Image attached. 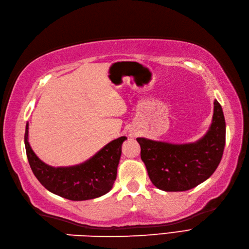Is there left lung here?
Listing matches in <instances>:
<instances>
[{
    "label": "left lung",
    "mask_w": 249,
    "mask_h": 249,
    "mask_svg": "<svg viewBox=\"0 0 249 249\" xmlns=\"http://www.w3.org/2000/svg\"><path fill=\"white\" fill-rule=\"evenodd\" d=\"M213 123L201 140L169 144L138 138L141 159L154 185L165 191H185L199 185L219 166L225 147L226 125L222 107L214 101Z\"/></svg>",
    "instance_id": "1"
}]
</instances>
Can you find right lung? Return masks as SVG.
Masks as SVG:
<instances>
[{
    "mask_svg": "<svg viewBox=\"0 0 249 249\" xmlns=\"http://www.w3.org/2000/svg\"><path fill=\"white\" fill-rule=\"evenodd\" d=\"M121 137L108 143L86 162L71 167L48 166L37 158L28 143V124L25 130V147L30 168L50 193L71 201H84L107 194L116 181L122 144Z\"/></svg>",
    "mask_w": 249,
    "mask_h": 249,
    "instance_id": "right-lung-1",
    "label": "right lung"
}]
</instances>
